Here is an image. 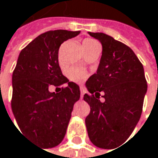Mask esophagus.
Wrapping results in <instances>:
<instances>
[{"instance_id": "obj_1", "label": "esophagus", "mask_w": 158, "mask_h": 158, "mask_svg": "<svg viewBox=\"0 0 158 158\" xmlns=\"http://www.w3.org/2000/svg\"><path fill=\"white\" fill-rule=\"evenodd\" d=\"M80 92H81V98H82L84 97V94H85V89L83 87H80Z\"/></svg>"}]
</instances>
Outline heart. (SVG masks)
Masks as SVG:
<instances>
[{
  "mask_svg": "<svg viewBox=\"0 0 158 158\" xmlns=\"http://www.w3.org/2000/svg\"><path fill=\"white\" fill-rule=\"evenodd\" d=\"M83 48L85 52L86 53L90 50L100 48V46L97 40H93V39H85L83 41ZM67 75L71 81L75 82V83H81L87 77V73L83 69L78 68V67L70 68L67 72Z\"/></svg>",
  "mask_w": 158,
  "mask_h": 158,
  "instance_id": "b5f03b06",
  "label": "heart"
}]
</instances>
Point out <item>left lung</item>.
Segmentation results:
<instances>
[{"mask_svg":"<svg viewBox=\"0 0 158 158\" xmlns=\"http://www.w3.org/2000/svg\"><path fill=\"white\" fill-rule=\"evenodd\" d=\"M89 35L101 42L102 56L97 73L85 83L89 93L84 100L90 106L85 126L96 146L114 149L140 119L147 83L143 64L130 47L104 33Z\"/></svg>","mask_w":158,"mask_h":158,"instance_id":"1","label":"left lung"}]
</instances>
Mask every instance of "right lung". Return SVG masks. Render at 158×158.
<instances>
[{
    "mask_svg": "<svg viewBox=\"0 0 158 158\" xmlns=\"http://www.w3.org/2000/svg\"><path fill=\"white\" fill-rule=\"evenodd\" d=\"M79 33L58 29L41 34L21 50L13 73L11 106L16 122L24 136L43 148L61 143L80 98L79 86L62 74L58 60L60 46ZM51 85L57 93L49 92Z\"/></svg>",
    "mask_w": 158,
    "mask_h": 158,
    "instance_id": "1",
    "label": "right lung"
}]
</instances>
